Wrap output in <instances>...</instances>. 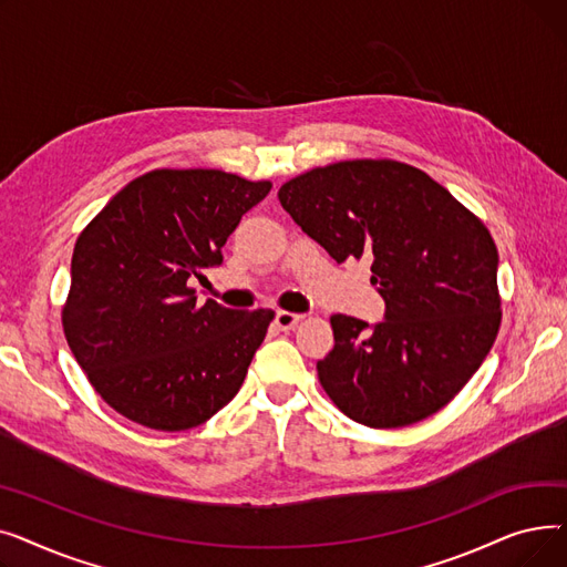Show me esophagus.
Instances as JSON below:
<instances>
[{
  "instance_id": "esophagus-1",
  "label": "esophagus",
  "mask_w": 567,
  "mask_h": 567,
  "mask_svg": "<svg viewBox=\"0 0 567 567\" xmlns=\"http://www.w3.org/2000/svg\"><path fill=\"white\" fill-rule=\"evenodd\" d=\"M301 319H303V315H296V312H285V310L276 312V326L280 331H291Z\"/></svg>"
}]
</instances>
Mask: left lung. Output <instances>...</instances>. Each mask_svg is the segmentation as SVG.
<instances>
[{
    "mask_svg": "<svg viewBox=\"0 0 567 567\" xmlns=\"http://www.w3.org/2000/svg\"><path fill=\"white\" fill-rule=\"evenodd\" d=\"M278 199L338 264L372 261L383 321L333 315L317 363L336 406L368 427L413 425L449 404L489 353L498 252L487 227L425 172L344 161L291 178Z\"/></svg>",
    "mask_w": 567,
    "mask_h": 567,
    "instance_id": "8db88e82",
    "label": "left lung"
}]
</instances>
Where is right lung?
Returning <instances> with one entry per match:
<instances>
[{"instance_id": "add662e5", "label": "right lung", "mask_w": 567, "mask_h": 567, "mask_svg": "<svg viewBox=\"0 0 567 567\" xmlns=\"http://www.w3.org/2000/svg\"><path fill=\"white\" fill-rule=\"evenodd\" d=\"M268 190L271 182L220 169H154L78 236L62 323L78 365L116 413L182 432L241 389L274 310L197 306L188 280L223 264L229 234Z\"/></svg>"}]
</instances>
